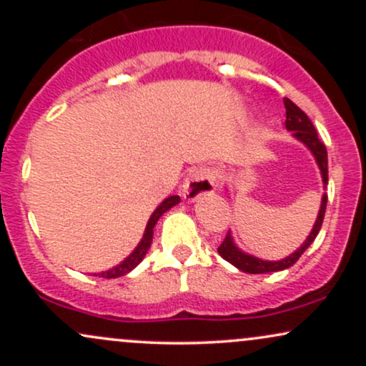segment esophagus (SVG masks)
<instances>
[{
  "instance_id": "1",
  "label": "esophagus",
  "mask_w": 366,
  "mask_h": 366,
  "mask_svg": "<svg viewBox=\"0 0 366 366\" xmlns=\"http://www.w3.org/2000/svg\"><path fill=\"white\" fill-rule=\"evenodd\" d=\"M213 191H215V174L207 167H199L189 175L186 184H184L182 194L187 201H196L197 197L212 194Z\"/></svg>"
}]
</instances>
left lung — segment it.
Wrapping results in <instances>:
<instances>
[{
  "instance_id": "8db88e82",
  "label": "left lung",
  "mask_w": 366,
  "mask_h": 366,
  "mask_svg": "<svg viewBox=\"0 0 366 366\" xmlns=\"http://www.w3.org/2000/svg\"><path fill=\"white\" fill-rule=\"evenodd\" d=\"M284 104H285V129L291 130L292 136L296 137L297 141L303 142L306 148L312 151L315 159H317L318 163V169L322 172L323 187H325L327 184H329V159H327L325 144L318 139V134L313 127L312 120L308 119V115H306L300 107H296V104L287 98H284ZM325 208H327V194H323L320 212H318L317 222H315L312 232H310V236L306 237L303 246L297 247V249L294 251L292 254H289L287 258L279 259V262H264V259L256 258L253 254H247L236 246V242H234L230 232H227L224 242L218 246V254H220L224 259H227L229 263H232L234 267L239 268V270L246 272V274H268V272L285 270V268L292 267V264L300 259V256L308 249V246L312 244L315 237L318 236L323 217H325Z\"/></svg>"
}]
</instances>
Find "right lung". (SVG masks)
I'll return each instance as SVG.
<instances>
[{
	"mask_svg": "<svg viewBox=\"0 0 366 366\" xmlns=\"http://www.w3.org/2000/svg\"><path fill=\"white\" fill-rule=\"evenodd\" d=\"M180 203V197L179 196H169L165 201H163L159 207L154 209L153 215L149 217L148 220V225H146V230H144V236H142L141 242L137 244L136 249L130 253L127 258L124 259L120 264H117V267H113L112 270H107V272H102V274H92L94 277H103V279H117V277H122L125 274H129L130 270H134V268L137 267L142 262V258H144L146 253H148L151 242H153V229L154 225H157L158 218L163 215L165 212H169L172 207H175V204Z\"/></svg>",
	"mask_w": 366,
	"mask_h": 366,
	"instance_id": "obj_1",
	"label": "right lung"
}]
</instances>
